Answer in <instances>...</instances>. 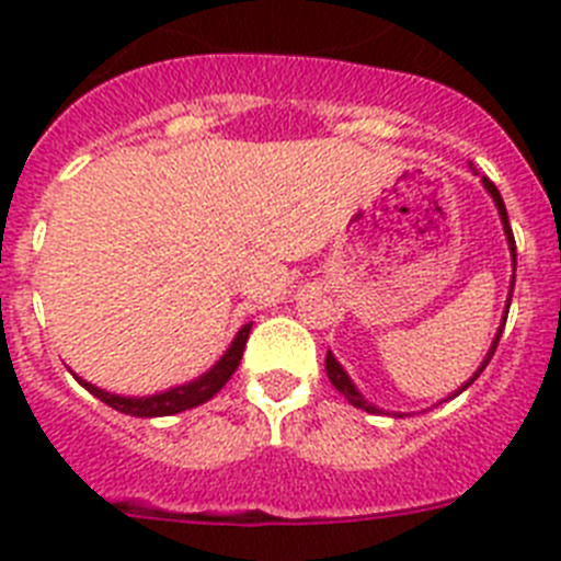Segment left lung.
<instances>
[{"label": "left lung", "mask_w": 561, "mask_h": 561, "mask_svg": "<svg viewBox=\"0 0 561 561\" xmlns=\"http://www.w3.org/2000/svg\"><path fill=\"white\" fill-rule=\"evenodd\" d=\"M483 185H485V191L492 193V199H494V205H497V210H500V219H503V227H505V238H508V247H512V257H514V270H517V244H514V232H512V225H508V213H505V205H503V196H500V191H497V185H494L492 180H489V176H483ZM512 291H514V280H512ZM508 306H512V297H508ZM508 306H505V309H508ZM505 317H508V311H505ZM505 325V323H503ZM503 325H500V331H497V336H494V342H492V348H489V356H485L483 359V365H480L478 368V374L472 376V379L466 381L463 388L458 390V393H463L466 388H469V385H472L474 379H478L480 374H483V368L485 365H489V362H492V356H494V351H497V342H500V334H503ZM325 370H329V379H331V385H334L336 390H340L342 396H345V399L351 401V404H354V408H359V410H368V413H376V408L374 404H368V401L362 399L359 396V390L354 388V385H351V379H348V374H345V370H342V365L340 362L334 359V356H325ZM455 393V396H458Z\"/></svg>", "instance_id": "8db88e82"}]
</instances>
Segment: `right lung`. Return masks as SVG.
<instances>
[{
	"label": "right lung",
	"instance_id": "add662e5",
	"mask_svg": "<svg viewBox=\"0 0 561 561\" xmlns=\"http://www.w3.org/2000/svg\"><path fill=\"white\" fill-rule=\"evenodd\" d=\"M250 329L252 325H244V329L238 331L236 340H232V345L227 348V354L221 356V359L216 362V365H213L205 376L187 381V385H182V388L168 390V393L146 396V399H128V396L106 393V390L95 388V385H89V381L78 379V376L76 379L81 381L89 393L98 396L103 404H108V408H114V410H121V413H126V415H137V419H153V415L182 413V410L199 408V404H205L207 399H213V396L225 388L227 379L236 374L241 356H244V345H247V336H250Z\"/></svg>",
	"mask_w": 561,
	"mask_h": 561
}]
</instances>
